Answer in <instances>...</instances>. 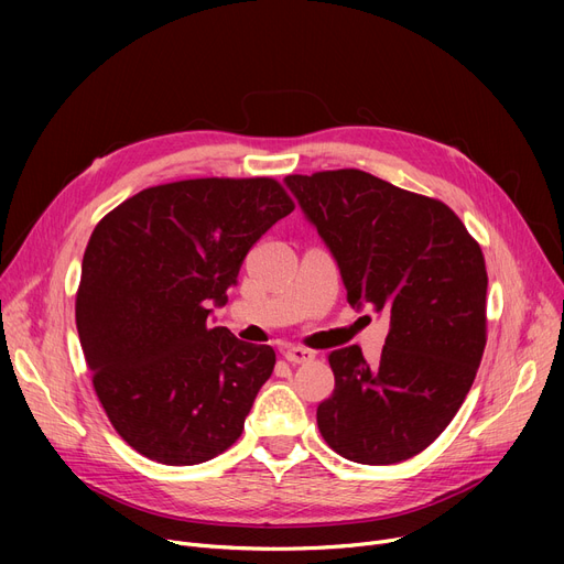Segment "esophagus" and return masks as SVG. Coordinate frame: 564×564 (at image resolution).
<instances>
[{"label":"esophagus","instance_id":"esophagus-1","mask_svg":"<svg viewBox=\"0 0 564 564\" xmlns=\"http://www.w3.org/2000/svg\"><path fill=\"white\" fill-rule=\"evenodd\" d=\"M283 357L290 361V364H308L315 359V351L306 349V347H288L283 351Z\"/></svg>","mask_w":564,"mask_h":564}]
</instances>
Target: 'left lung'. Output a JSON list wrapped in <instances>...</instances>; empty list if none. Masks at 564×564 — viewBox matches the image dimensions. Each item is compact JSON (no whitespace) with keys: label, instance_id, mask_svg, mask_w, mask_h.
Here are the masks:
<instances>
[{"label":"left lung","instance_id":"8db88e82","mask_svg":"<svg viewBox=\"0 0 564 564\" xmlns=\"http://www.w3.org/2000/svg\"><path fill=\"white\" fill-rule=\"evenodd\" d=\"M283 183L336 258L347 302L391 319L377 364L357 345L329 354L336 389L317 406L319 434L359 464L419 455L455 419L482 359L480 245L446 203L359 169Z\"/></svg>","mask_w":564,"mask_h":564}]
</instances>
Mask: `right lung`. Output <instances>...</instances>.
I'll return each mask as SVG.
<instances>
[{
    "instance_id": "1",
    "label": "right lung",
    "mask_w": 564,
    "mask_h": 564,
    "mask_svg": "<svg viewBox=\"0 0 564 564\" xmlns=\"http://www.w3.org/2000/svg\"><path fill=\"white\" fill-rule=\"evenodd\" d=\"M294 210L272 177L148 187L96 226L75 302L113 430L143 457L192 466L240 438L276 354L207 327L249 249Z\"/></svg>"
}]
</instances>
